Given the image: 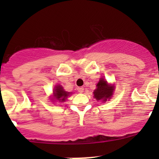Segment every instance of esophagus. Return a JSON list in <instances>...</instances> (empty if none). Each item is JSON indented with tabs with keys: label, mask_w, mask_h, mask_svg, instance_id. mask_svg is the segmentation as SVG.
<instances>
[{
	"label": "esophagus",
	"mask_w": 159,
	"mask_h": 159,
	"mask_svg": "<svg viewBox=\"0 0 159 159\" xmlns=\"http://www.w3.org/2000/svg\"><path fill=\"white\" fill-rule=\"evenodd\" d=\"M78 91L80 93H82L84 91V88L83 87H79L78 88Z\"/></svg>",
	"instance_id": "esophagus-1"
}]
</instances>
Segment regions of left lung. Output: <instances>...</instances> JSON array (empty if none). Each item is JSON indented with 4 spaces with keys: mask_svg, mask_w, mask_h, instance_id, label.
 Returning a JSON list of instances; mask_svg holds the SVG:
<instances>
[{
    "mask_svg": "<svg viewBox=\"0 0 159 159\" xmlns=\"http://www.w3.org/2000/svg\"><path fill=\"white\" fill-rule=\"evenodd\" d=\"M96 87L97 88L94 91L93 94H94V98L97 101H102L103 102H107V100L110 99L113 95L115 85L108 84L106 80L104 79L103 78H100Z\"/></svg>",
    "mask_w": 159,
    "mask_h": 159,
    "instance_id": "obj_1",
    "label": "left lung"
}]
</instances>
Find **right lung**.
<instances>
[{
	"instance_id": "obj_1",
	"label": "right lung",
	"mask_w": 159,
	"mask_h": 159,
	"mask_svg": "<svg viewBox=\"0 0 159 159\" xmlns=\"http://www.w3.org/2000/svg\"><path fill=\"white\" fill-rule=\"evenodd\" d=\"M70 94V92H68L64 90L63 87L60 84H57L54 87L53 91V99L54 101H58V102H64L66 101L68 97Z\"/></svg>"
}]
</instances>
